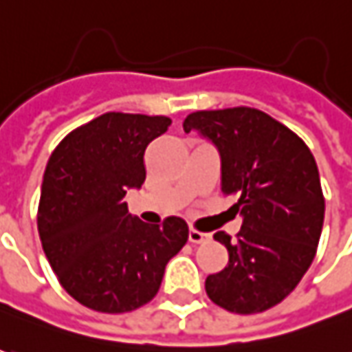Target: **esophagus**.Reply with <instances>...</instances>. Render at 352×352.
<instances>
[{
  "label": "esophagus",
  "instance_id": "obj_1",
  "mask_svg": "<svg viewBox=\"0 0 352 352\" xmlns=\"http://www.w3.org/2000/svg\"><path fill=\"white\" fill-rule=\"evenodd\" d=\"M210 239V234H204V232H199V230H188V241L190 243H202V241H208Z\"/></svg>",
  "mask_w": 352,
  "mask_h": 352
}]
</instances>
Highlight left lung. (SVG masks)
I'll list each match as a JSON object with an SVG mask.
<instances>
[{"instance_id": "1", "label": "left lung", "mask_w": 352, "mask_h": 352, "mask_svg": "<svg viewBox=\"0 0 352 352\" xmlns=\"http://www.w3.org/2000/svg\"><path fill=\"white\" fill-rule=\"evenodd\" d=\"M208 138L222 160V192L236 197L243 224L236 239L216 232L230 261L208 274L206 294L234 314H259L302 280L320 243L325 199L304 140L263 111H197L183 122Z\"/></svg>"}]
</instances>
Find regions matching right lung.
<instances>
[{
  "mask_svg": "<svg viewBox=\"0 0 352 352\" xmlns=\"http://www.w3.org/2000/svg\"><path fill=\"white\" fill-rule=\"evenodd\" d=\"M169 124L167 116L104 113L72 130L48 160L38 236L60 285L95 311L124 314L148 304L165 265L187 243L183 218L144 224L122 202L128 188L146 181V148Z\"/></svg>",
  "mask_w": 352,
  "mask_h": 352,
  "instance_id": "right-lung-1",
  "label": "right lung"
}]
</instances>
